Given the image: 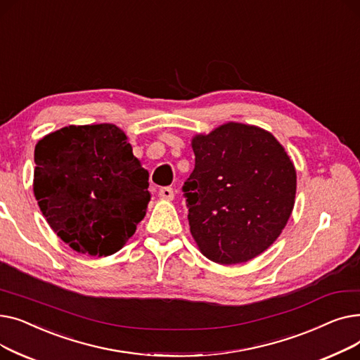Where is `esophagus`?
I'll list each match as a JSON object with an SVG mask.
<instances>
[{"label": "esophagus", "instance_id": "34e87169", "mask_svg": "<svg viewBox=\"0 0 360 360\" xmlns=\"http://www.w3.org/2000/svg\"><path fill=\"white\" fill-rule=\"evenodd\" d=\"M159 197L162 198V200H174V197H175V194H174V190L170 186H163V188H160V191H159Z\"/></svg>", "mask_w": 360, "mask_h": 360}]
</instances>
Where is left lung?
I'll list each match as a JSON object with an SVG mask.
<instances>
[{
	"label": "left lung",
	"instance_id": "8db88e82",
	"mask_svg": "<svg viewBox=\"0 0 360 360\" xmlns=\"http://www.w3.org/2000/svg\"><path fill=\"white\" fill-rule=\"evenodd\" d=\"M195 166L182 186L190 231L209 259L250 261L280 236L292 214L296 170L271 132L228 122L193 139Z\"/></svg>",
	"mask_w": 360,
	"mask_h": 360
}]
</instances>
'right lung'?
<instances>
[{
	"label": "right lung",
	"instance_id": "add662e5",
	"mask_svg": "<svg viewBox=\"0 0 360 360\" xmlns=\"http://www.w3.org/2000/svg\"><path fill=\"white\" fill-rule=\"evenodd\" d=\"M33 193L52 231L82 254L120 251L144 219L148 172L113 124L70 125L34 147Z\"/></svg>",
	"mask_w": 360,
	"mask_h": 360
}]
</instances>
